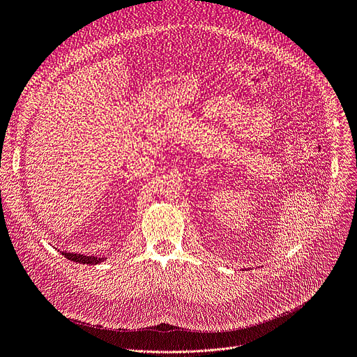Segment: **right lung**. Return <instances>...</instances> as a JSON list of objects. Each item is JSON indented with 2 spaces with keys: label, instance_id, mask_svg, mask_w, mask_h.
<instances>
[{
  "label": "right lung",
  "instance_id": "add662e5",
  "mask_svg": "<svg viewBox=\"0 0 357 357\" xmlns=\"http://www.w3.org/2000/svg\"><path fill=\"white\" fill-rule=\"evenodd\" d=\"M63 255L74 262H80V264H89V266H96L99 262H102L105 258H99V257H87V255H82V254H74V252H63Z\"/></svg>",
  "mask_w": 357,
  "mask_h": 357
}]
</instances>
